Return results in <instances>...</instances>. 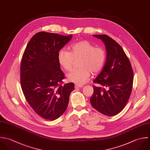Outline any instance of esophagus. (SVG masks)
Here are the masks:
<instances>
[{
    "instance_id": "1",
    "label": "esophagus",
    "mask_w": 150,
    "mask_h": 150,
    "mask_svg": "<svg viewBox=\"0 0 150 150\" xmlns=\"http://www.w3.org/2000/svg\"><path fill=\"white\" fill-rule=\"evenodd\" d=\"M82 87H83V86H81V85H75V88H82Z\"/></svg>"
}]
</instances>
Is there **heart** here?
<instances>
[{"label": "heart", "instance_id": "heart-1", "mask_svg": "<svg viewBox=\"0 0 150 150\" xmlns=\"http://www.w3.org/2000/svg\"><path fill=\"white\" fill-rule=\"evenodd\" d=\"M70 52L61 49L58 53V60L60 65L67 71H71L74 59L79 61L81 68L72 71L67 75V79L77 85L86 83L90 78L91 72L95 74L103 67L106 61L105 51L88 41L83 40L72 44Z\"/></svg>", "mask_w": 150, "mask_h": 150}]
</instances>
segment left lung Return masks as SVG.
<instances>
[{"label":"left lung","instance_id":"8db88e82","mask_svg":"<svg viewBox=\"0 0 150 150\" xmlns=\"http://www.w3.org/2000/svg\"><path fill=\"white\" fill-rule=\"evenodd\" d=\"M101 40L106 50V60L103 69L93 82L92 106L108 116L119 113L125 107L132 93L133 72L130 62L122 47L107 35H93Z\"/></svg>","mask_w":150,"mask_h":150}]
</instances>
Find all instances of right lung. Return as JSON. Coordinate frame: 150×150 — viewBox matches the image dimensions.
I'll list each match as a JSON object with an SVG mask.
<instances>
[{
    "label": "right lung",
    "instance_id": "obj_1",
    "mask_svg": "<svg viewBox=\"0 0 150 150\" xmlns=\"http://www.w3.org/2000/svg\"><path fill=\"white\" fill-rule=\"evenodd\" d=\"M44 31L35 34L24 52L20 83L26 100L41 117L54 120L66 110L74 83L61 85L64 74L58 60V51L72 38Z\"/></svg>",
    "mask_w": 150,
    "mask_h": 150
}]
</instances>
